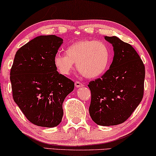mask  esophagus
<instances>
[{
	"instance_id": "esophagus-1",
	"label": "esophagus",
	"mask_w": 156,
	"mask_h": 156,
	"mask_svg": "<svg viewBox=\"0 0 156 156\" xmlns=\"http://www.w3.org/2000/svg\"><path fill=\"white\" fill-rule=\"evenodd\" d=\"M75 86L76 87H83V84L82 83H80V81H76L75 82Z\"/></svg>"
}]
</instances>
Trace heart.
<instances>
[{"label":"heart","mask_w":156,"mask_h":156,"mask_svg":"<svg viewBox=\"0 0 156 156\" xmlns=\"http://www.w3.org/2000/svg\"><path fill=\"white\" fill-rule=\"evenodd\" d=\"M66 54L57 53L54 64L62 75H69L77 63L78 71L88 78H96L107 71L111 59V51L106 43L101 41L83 40L68 46Z\"/></svg>","instance_id":"1"}]
</instances>
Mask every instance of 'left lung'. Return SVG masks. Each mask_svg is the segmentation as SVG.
Returning <instances> with one entry per match:
<instances>
[{
	"label": "left lung",
	"instance_id": "1",
	"mask_svg": "<svg viewBox=\"0 0 156 156\" xmlns=\"http://www.w3.org/2000/svg\"><path fill=\"white\" fill-rule=\"evenodd\" d=\"M114 48L113 61L102 77L90 81V115L101 126L124 122L144 96L145 66L132 46L117 37L105 36Z\"/></svg>",
	"mask_w": 156,
	"mask_h": 156
}]
</instances>
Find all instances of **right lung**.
Listing matches in <instances>:
<instances>
[{
    "mask_svg": "<svg viewBox=\"0 0 156 156\" xmlns=\"http://www.w3.org/2000/svg\"><path fill=\"white\" fill-rule=\"evenodd\" d=\"M63 43L56 35L32 39L16 52L10 70L12 98L29 121L54 127L62 119V105L74 83L59 74L54 57Z\"/></svg>",
    "mask_w": 156,
    "mask_h": 156,
    "instance_id": "add662e5",
    "label": "right lung"
}]
</instances>
